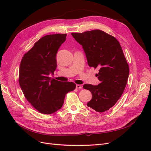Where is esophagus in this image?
<instances>
[{"mask_svg":"<svg viewBox=\"0 0 151 151\" xmlns=\"http://www.w3.org/2000/svg\"><path fill=\"white\" fill-rule=\"evenodd\" d=\"M76 88L77 89H83V86L80 84H76Z\"/></svg>","mask_w":151,"mask_h":151,"instance_id":"obj_1","label":"esophagus"}]
</instances>
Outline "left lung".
I'll use <instances>...</instances> for the list:
<instances>
[{
	"mask_svg": "<svg viewBox=\"0 0 151 151\" xmlns=\"http://www.w3.org/2000/svg\"><path fill=\"white\" fill-rule=\"evenodd\" d=\"M71 35L83 46L89 67L98 68L100 84H86L92 93L87 106L97 112L113 107L122 95L129 76V67L118 41L105 32L95 29Z\"/></svg>",
	"mask_w": 151,
	"mask_h": 151,
	"instance_id": "obj_1",
	"label": "left lung"
}]
</instances>
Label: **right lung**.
Returning a JSON list of instances; mask_svg holds the SVG:
<instances>
[{
    "label": "right lung",
    "mask_w": 151,
    "mask_h": 151,
    "mask_svg": "<svg viewBox=\"0 0 151 151\" xmlns=\"http://www.w3.org/2000/svg\"><path fill=\"white\" fill-rule=\"evenodd\" d=\"M66 36H43L24 55L21 62L20 87L26 99L41 113L49 115L60 109L65 94L76 87L72 82H60L50 77L56 69V54Z\"/></svg>",
    "instance_id": "add662e5"
}]
</instances>
